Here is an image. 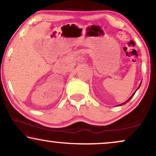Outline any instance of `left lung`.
<instances>
[{
	"instance_id": "obj_1",
	"label": "left lung",
	"mask_w": 156,
	"mask_h": 156,
	"mask_svg": "<svg viewBox=\"0 0 156 156\" xmlns=\"http://www.w3.org/2000/svg\"><path fill=\"white\" fill-rule=\"evenodd\" d=\"M140 84H141V83H140V85H139V87H138V88H139V87H140ZM137 89H136V91H137ZM136 91H135V92H134V93L133 94H132V96H131V97H130L129 99H128V100H126V101L124 102V103H123V104H119V106H121V105H123V104H126L128 101H130V99H131V98L133 97V95H134V94H135Z\"/></svg>"
}]
</instances>
